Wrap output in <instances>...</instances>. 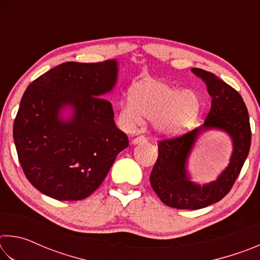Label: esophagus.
<instances>
[{"label":"esophagus","instance_id":"esophagus-1","mask_svg":"<svg viewBox=\"0 0 260 260\" xmlns=\"http://www.w3.org/2000/svg\"><path fill=\"white\" fill-rule=\"evenodd\" d=\"M147 141V139L144 138L143 135H140V136H138V138H135V139H133V141H132V142H133L134 144H138V143H142V142H146Z\"/></svg>","mask_w":260,"mask_h":260}]
</instances>
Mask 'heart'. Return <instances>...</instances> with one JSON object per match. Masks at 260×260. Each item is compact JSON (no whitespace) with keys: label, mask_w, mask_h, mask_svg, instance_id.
<instances>
[{"label":"heart","mask_w":260,"mask_h":260,"mask_svg":"<svg viewBox=\"0 0 260 260\" xmlns=\"http://www.w3.org/2000/svg\"><path fill=\"white\" fill-rule=\"evenodd\" d=\"M200 112V99L193 91L157 80L136 83L131 89V99L120 104V117L126 126L141 124L143 116L153 119L155 129L165 136L190 129Z\"/></svg>","instance_id":"heart-1"}]
</instances>
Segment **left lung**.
Here are the masks:
<instances>
[{
	"mask_svg": "<svg viewBox=\"0 0 260 260\" xmlns=\"http://www.w3.org/2000/svg\"><path fill=\"white\" fill-rule=\"evenodd\" d=\"M212 98L204 124L174 138L158 142V157L150 173L151 187L162 203L180 210H199L222 200L232 187L248 157L251 144L249 113L239 91L213 73L193 68ZM211 128L225 130L233 140V155L228 169L215 182L200 186L187 179L185 161L202 131Z\"/></svg>",
	"mask_w": 260,
	"mask_h": 260,
	"instance_id": "8db88e82",
	"label": "left lung"
}]
</instances>
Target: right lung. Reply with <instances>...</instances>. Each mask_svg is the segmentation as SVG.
<instances>
[{
	"mask_svg": "<svg viewBox=\"0 0 260 260\" xmlns=\"http://www.w3.org/2000/svg\"><path fill=\"white\" fill-rule=\"evenodd\" d=\"M117 60L67 61L30 83L14 122V140L25 177L45 195L80 201L98 189L128 138L117 128L104 99L117 80ZM71 105L73 119H59Z\"/></svg>",
	"mask_w": 260,
	"mask_h": 260,
	"instance_id": "add662e5",
	"label": "right lung"
}]
</instances>
